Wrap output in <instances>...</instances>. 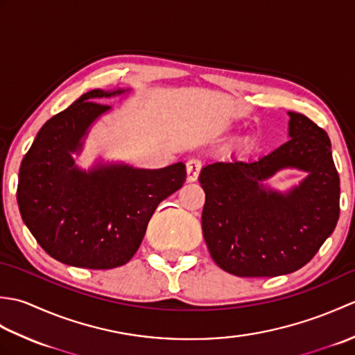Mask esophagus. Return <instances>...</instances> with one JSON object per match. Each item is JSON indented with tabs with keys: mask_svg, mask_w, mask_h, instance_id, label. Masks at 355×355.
<instances>
[{
	"mask_svg": "<svg viewBox=\"0 0 355 355\" xmlns=\"http://www.w3.org/2000/svg\"><path fill=\"white\" fill-rule=\"evenodd\" d=\"M201 171V160L198 158H191L189 162L186 163V173H187V182H197L198 175Z\"/></svg>",
	"mask_w": 355,
	"mask_h": 355,
	"instance_id": "esophagus-1",
	"label": "esophagus"
}]
</instances>
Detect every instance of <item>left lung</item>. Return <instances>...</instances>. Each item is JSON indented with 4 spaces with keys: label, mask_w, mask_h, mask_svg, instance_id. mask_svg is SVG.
<instances>
[{
    "label": "left lung",
    "mask_w": 355,
    "mask_h": 355,
    "mask_svg": "<svg viewBox=\"0 0 355 355\" xmlns=\"http://www.w3.org/2000/svg\"><path fill=\"white\" fill-rule=\"evenodd\" d=\"M290 140L258 162H216L201 169L206 193L202 235L210 256L239 277H275L304 267L334 232L340 180L328 134L288 111ZM284 167L309 172L286 194L266 190L263 179Z\"/></svg>",
    "instance_id": "8db88e82"
}]
</instances>
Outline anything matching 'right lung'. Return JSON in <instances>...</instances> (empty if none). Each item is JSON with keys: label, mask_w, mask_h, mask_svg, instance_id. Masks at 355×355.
Instances as JSON below:
<instances>
[{"label": "right lung", "mask_w": 355, "mask_h": 355, "mask_svg": "<svg viewBox=\"0 0 355 355\" xmlns=\"http://www.w3.org/2000/svg\"><path fill=\"white\" fill-rule=\"evenodd\" d=\"M123 93L92 89L53 116L22 158L18 206L28 230L51 258L67 266L108 270L139 250L160 202L186 180V166L134 169L111 164L79 171L71 153L88 126L108 111L99 97Z\"/></svg>", "instance_id": "add662e5"}]
</instances>
